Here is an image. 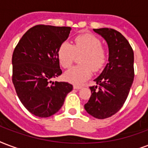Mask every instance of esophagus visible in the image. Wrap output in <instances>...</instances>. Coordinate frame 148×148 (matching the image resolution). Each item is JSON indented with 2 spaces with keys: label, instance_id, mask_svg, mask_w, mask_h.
<instances>
[{
  "label": "esophagus",
  "instance_id": "esophagus-1",
  "mask_svg": "<svg viewBox=\"0 0 148 148\" xmlns=\"http://www.w3.org/2000/svg\"><path fill=\"white\" fill-rule=\"evenodd\" d=\"M74 89H80V88H82V86H80V85H74Z\"/></svg>",
  "mask_w": 148,
  "mask_h": 148
}]
</instances>
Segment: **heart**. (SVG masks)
Segmentation results:
<instances>
[{
	"instance_id": "1",
	"label": "heart",
	"mask_w": 148,
	"mask_h": 148,
	"mask_svg": "<svg viewBox=\"0 0 148 148\" xmlns=\"http://www.w3.org/2000/svg\"><path fill=\"white\" fill-rule=\"evenodd\" d=\"M79 65L72 67L65 74L67 82L75 84L83 83L92 75V70L98 71L106 63L108 51L101 46V40L92 34H82L74 39V44L64 42L60 46L57 56L64 68L71 66L76 55H82Z\"/></svg>"
}]
</instances>
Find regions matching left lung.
<instances>
[{
	"instance_id": "1",
	"label": "left lung",
	"mask_w": 148,
	"mask_h": 148,
	"mask_svg": "<svg viewBox=\"0 0 148 148\" xmlns=\"http://www.w3.org/2000/svg\"><path fill=\"white\" fill-rule=\"evenodd\" d=\"M108 43L109 63L90 87L92 95L84 105L87 112L97 119L116 114L123 106L134 82V51L127 39L116 30L94 29Z\"/></svg>"
}]
</instances>
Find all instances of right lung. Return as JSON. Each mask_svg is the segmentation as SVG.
I'll list each match as a JSON object with an SVG mask.
<instances>
[{
	"label": "right lung",
	"mask_w": 148,
	"mask_h": 148,
	"mask_svg": "<svg viewBox=\"0 0 148 148\" xmlns=\"http://www.w3.org/2000/svg\"><path fill=\"white\" fill-rule=\"evenodd\" d=\"M71 27L37 25L19 40L12 55V82L28 111L46 118L59 111L73 89L67 82H52L62 74L57 51Z\"/></svg>",
	"instance_id": "1"
}]
</instances>
